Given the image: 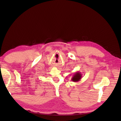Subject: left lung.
<instances>
[{"label":"left lung","instance_id":"left-lung-1","mask_svg":"<svg viewBox=\"0 0 121 121\" xmlns=\"http://www.w3.org/2000/svg\"><path fill=\"white\" fill-rule=\"evenodd\" d=\"M82 77V75L81 74V73L80 72H77L75 73V74L73 75L71 80L74 82H78L81 79Z\"/></svg>","mask_w":121,"mask_h":121}]
</instances>
